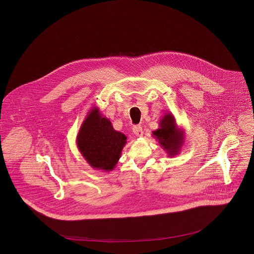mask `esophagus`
Listing matches in <instances>:
<instances>
[{
	"label": "esophagus",
	"mask_w": 254,
	"mask_h": 254,
	"mask_svg": "<svg viewBox=\"0 0 254 254\" xmlns=\"http://www.w3.org/2000/svg\"><path fill=\"white\" fill-rule=\"evenodd\" d=\"M133 133L137 136V137H142L143 134H144V131H143V128L141 125H136L133 127Z\"/></svg>",
	"instance_id": "obj_1"
}]
</instances>
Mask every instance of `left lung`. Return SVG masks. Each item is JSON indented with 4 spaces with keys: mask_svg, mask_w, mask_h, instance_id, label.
Returning a JSON list of instances; mask_svg holds the SVG:
<instances>
[{
    "mask_svg": "<svg viewBox=\"0 0 254 254\" xmlns=\"http://www.w3.org/2000/svg\"><path fill=\"white\" fill-rule=\"evenodd\" d=\"M159 128L152 132V137L166 151L169 157L180 153L185 143V131L176 123V119L171 112H165L158 123Z\"/></svg>",
    "mask_w": 254,
    "mask_h": 254,
    "instance_id": "left-lung-1",
    "label": "left lung"
}]
</instances>
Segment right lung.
<instances>
[{
    "instance_id": "1",
    "label": "right lung",
    "mask_w": 254,
    "mask_h": 254,
    "mask_svg": "<svg viewBox=\"0 0 254 254\" xmlns=\"http://www.w3.org/2000/svg\"><path fill=\"white\" fill-rule=\"evenodd\" d=\"M126 144L127 137L113 129L98 107L90 109L76 137L77 148L87 163L96 170L108 172L115 168Z\"/></svg>"
}]
</instances>
